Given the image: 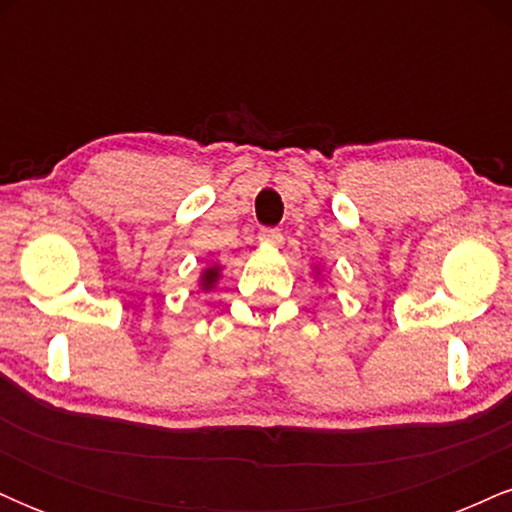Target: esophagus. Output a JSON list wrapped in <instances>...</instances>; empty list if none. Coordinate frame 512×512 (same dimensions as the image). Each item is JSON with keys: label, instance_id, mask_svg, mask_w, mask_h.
Segmentation results:
<instances>
[{"label": "esophagus", "instance_id": "1", "mask_svg": "<svg viewBox=\"0 0 512 512\" xmlns=\"http://www.w3.org/2000/svg\"><path fill=\"white\" fill-rule=\"evenodd\" d=\"M257 240H260L262 245H272V248H279V245L284 243V236H281L279 228H262V231L257 233Z\"/></svg>", "mask_w": 512, "mask_h": 512}]
</instances>
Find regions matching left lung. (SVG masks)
I'll list each match as a JSON object with an SVG mask.
<instances>
[{
  "label": "left lung",
  "mask_w": 512,
  "mask_h": 512,
  "mask_svg": "<svg viewBox=\"0 0 512 512\" xmlns=\"http://www.w3.org/2000/svg\"><path fill=\"white\" fill-rule=\"evenodd\" d=\"M315 274H317V272H315Z\"/></svg>",
  "instance_id": "left-lung-1"
}]
</instances>
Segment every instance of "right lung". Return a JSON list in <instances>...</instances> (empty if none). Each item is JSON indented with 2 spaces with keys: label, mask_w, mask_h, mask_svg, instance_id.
<instances>
[{
  "label": "right lung",
  "mask_w": 512,
  "mask_h": 512,
  "mask_svg": "<svg viewBox=\"0 0 512 512\" xmlns=\"http://www.w3.org/2000/svg\"><path fill=\"white\" fill-rule=\"evenodd\" d=\"M221 279V264H209L207 269H202L199 274V289L202 291H214L216 284Z\"/></svg>",
  "instance_id": "right-lung-1"
}]
</instances>
